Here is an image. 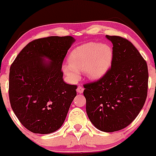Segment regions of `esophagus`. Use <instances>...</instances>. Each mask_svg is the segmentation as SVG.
<instances>
[{"instance_id": "34e87169", "label": "esophagus", "mask_w": 156, "mask_h": 156, "mask_svg": "<svg viewBox=\"0 0 156 156\" xmlns=\"http://www.w3.org/2000/svg\"><path fill=\"white\" fill-rule=\"evenodd\" d=\"M84 87H81V86H78V88H77V92L78 93V94H82L83 92H84Z\"/></svg>"}]
</instances>
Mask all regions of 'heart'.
I'll return each instance as SVG.
<instances>
[{"label":"heart","mask_w":156,"mask_h":156,"mask_svg":"<svg viewBox=\"0 0 156 156\" xmlns=\"http://www.w3.org/2000/svg\"><path fill=\"white\" fill-rule=\"evenodd\" d=\"M113 50L106 44L89 42L75 48L70 53L69 64L62 65V71L69 79L75 82L81 72L93 81L104 77L111 67Z\"/></svg>","instance_id":"1"}]
</instances>
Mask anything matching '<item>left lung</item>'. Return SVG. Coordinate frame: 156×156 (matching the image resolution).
<instances>
[{"mask_svg": "<svg viewBox=\"0 0 156 156\" xmlns=\"http://www.w3.org/2000/svg\"><path fill=\"white\" fill-rule=\"evenodd\" d=\"M113 44L111 69L101 79L84 84L86 112L91 123L103 132L128 126L141 111L147 97L146 62L131 42L106 35Z\"/></svg>", "mask_w": 156, "mask_h": 156, "instance_id": "left-lung-1", "label": "left lung"}]
</instances>
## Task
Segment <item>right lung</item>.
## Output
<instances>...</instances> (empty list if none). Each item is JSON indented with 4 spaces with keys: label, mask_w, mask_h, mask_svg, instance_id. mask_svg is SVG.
<instances>
[{
    "label": "right lung",
    "mask_w": 156,
    "mask_h": 156,
    "mask_svg": "<svg viewBox=\"0 0 156 156\" xmlns=\"http://www.w3.org/2000/svg\"><path fill=\"white\" fill-rule=\"evenodd\" d=\"M75 41L71 36L37 39L28 44L11 65V107L22 125L33 133H53L64 123L77 86L64 82L61 69Z\"/></svg>",
    "instance_id": "add662e5"
}]
</instances>
